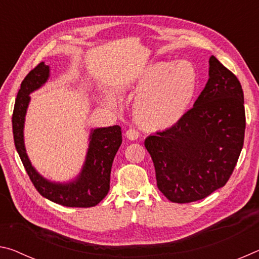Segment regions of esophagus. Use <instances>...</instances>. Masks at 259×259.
Listing matches in <instances>:
<instances>
[{"instance_id":"1","label":"esophagus","mask_w":259,"mask_h":259,"mask_svg":"<svg viewBox=\"0 0 259 259\" xmlns=\"http://www.w3.org/2000/svg\"><path fill=\"white\" fill-rule=\"evenodd\" d=\"M125 136H126V138L130 139V140H136L139 137V133L136 129L130 128V129L126 130Z\"/></svg>"}]
</instances>
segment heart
<instances>
[{
  "label": "heart",
  "instance_id": "1",
  "mask_svg": "<svg viewBox=\"0 0 259 259\" xmlns=\"http://www.w3.org/2000/svg\"><path fill=\"white\" fill-rule=\"evenodd\" d=\"M187 61L172 65L156 63L148 66L139 78L140 93L134 112L140 124L151 129L171 126L182 119L195 94L196 74ZM111 104H114L111 102Z\"/></svg>",
  "mask_w": 259,
  "mask_h": 259
}]
</instances>
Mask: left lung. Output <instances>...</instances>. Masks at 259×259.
<instances>
[{"instance_id": "left-lung-1", "label": "left lung", "mask_w": 259, "mask_h": 259, "mask_svg": "<svg viewBox=\"0 0 259 259\" xmlns=\"http://www.w3.org/2000/svg\"><path fill=\"white\" fill-rule=\"evenodd\" d=\"M245 113L241 83L216 57L194 106L171 128L145 139L157 188L175 203L207 198L225 185L243 147Z\"/></svg>"}]
</instances>
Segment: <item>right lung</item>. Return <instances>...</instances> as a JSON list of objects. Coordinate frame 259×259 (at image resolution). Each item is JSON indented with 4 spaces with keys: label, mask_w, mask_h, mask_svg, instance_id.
<instances>
[{
    "label": "right lung",
    "mask_w": 259,
    "mask_h": 259,
    "mask_svg": "<svg viewBox=\"0 0 259 259\" xmlns=\"http://www.w3.org/2000/svg\"><path fill=\"white\" fill-rule=\"evenodd\" d=\"M48 77L49 66L45 63H40L21 82L12 113V130L16 150L30 182L42 196L65 207H95L107 195L109 191L113 160L122 144L121 126L113 125L91 131L85 163L80 176L75 181L68 184H56L47 181L36 172L26 154L24 121L30 99L29 94L45 84Z\"/></svg>",
    "instance_id": "add662e5"
}]
</instances>
